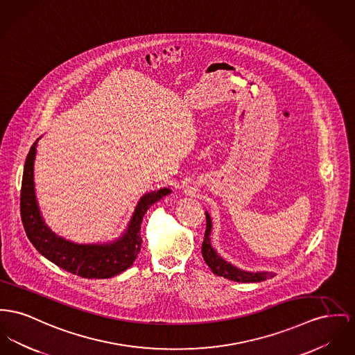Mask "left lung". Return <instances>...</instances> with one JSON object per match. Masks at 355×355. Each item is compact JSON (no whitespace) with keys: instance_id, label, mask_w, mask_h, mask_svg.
Segmentation results:
<instances>
[{"instance_id":"left-lung-1","label":"left lung","mask_w":355,"mask_h":355,"mask_svg":"<svg viewBox=\"0 0 355 355\" xmlns=\"http://www.w3.org/2000/svg\"><path fill=\"white\" fill-rule=\"evenodd\" d=\"M206 233L205 239L202 243V256L209 265V268L213 270L214 275L233 280L236 283H260L269 277H273L275 275L272 272H248L243 269L236 268V265L223 260L211 245V230H213V220L209 211H206Z\"/></svg>"}]
</instances>
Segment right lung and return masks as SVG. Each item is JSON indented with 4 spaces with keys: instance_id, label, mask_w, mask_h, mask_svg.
I'll return each instance as SVG.
<instances>
[{
    "instance_id": "1",
    "label": "right lung",
    "mask_w": 355,
    "mask_h": 355,
    "mask_svg": "<svg viewBox=\"0 0 355 355\" xmlns=\"http://www.w3.org/2000/svg\"><path fill=\"white\" fill-rule=\"evenodd\" d=\"M33 142L25 160L20 210L25 233L36 250L47 260L72 275L85 279H109L133 265L141 250L142 216L146 210L169 195V189H160L144 193L130 216L128 227L121 236L103 243H76L53 233L44 222L35 192V159L37 142Z\"/></svg>"
}]
</instances>
